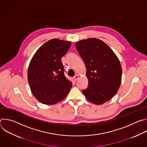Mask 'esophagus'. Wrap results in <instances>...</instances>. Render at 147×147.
Returning <instances> with one entry per match:
<instances>
[{
  "mask_svg": "<svg viewBox=\"0 0 147 147\" xmlns=\"http://www.w3.org/2000/svg\"><path fill=\"white\" fill-rule=\"evenodd\" d=\"M78 78H79L78 75H76V76H74L73 77V80L74 81H77V80H78Z\"/></svg>",
  "mask_w": 147,
  "mask_h": 147,
  "instance_id": "obj_1",
  "label": "esophagus"
}]
</instances>
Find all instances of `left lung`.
<instances>
[{"instance_id": "1", "label": "left lung", "mask_w": 147, "mask_h": 147, "mask_svg": "<svg viewBox=\"0 0 147 147\" xmlns=\"http://www.w3.org/2000/svg\"><path fill=\"white\" fill-rule=\"evenodd\" d=\"M76 47L85 63L89 82L82 92L90 102L102 105L116 94L120 86V62L111 48L98 38L81 40Z\"/></svg>"}]
</instances>
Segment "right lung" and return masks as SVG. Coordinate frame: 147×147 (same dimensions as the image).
Returning a JSON list of instances; mask_svg holds the SVG:
<instances>
[{"mask_svg": "<svg viewBox=\"0 0 147 147\" xmlns=\"http://www.w3.org/2000/svg\"><path fill=\"white\" fill-rule=\"evenodd\" d=\"M71 42L54 38L42 45L32 57L28 69V81L35 98L45 105L64 99L72 82L63 72L61 58L71 46Z\"/></svg>", "mask_w": 147, "mask_h": 147, "instance_id": "add662e5", "label": "right lung"}]
</instances>
